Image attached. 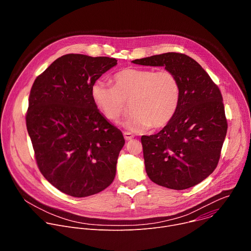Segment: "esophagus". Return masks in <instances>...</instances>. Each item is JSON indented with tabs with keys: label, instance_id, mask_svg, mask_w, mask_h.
Instances as JSON below:
<instances>
[{
	"label": "esophagus",
	"instance_id": "34e87169",
	"mask_svg": "<svg viewBox=\"0 0 251 251\" xmlns=\"http://www.w3.org/2000/svg\"><path fill=\"white\" fill-rule=\"evenodd\" d=\"M123 135H124V138H125L126 141H129V140L134 138V135L132 133H130V132H123Z\"/></svg>",
	"mask_w": 251,
	"mask_h": 251
}]
</instances>
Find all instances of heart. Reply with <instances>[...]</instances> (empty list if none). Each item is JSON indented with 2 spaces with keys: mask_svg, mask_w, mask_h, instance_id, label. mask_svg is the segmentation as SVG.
Returning a JSON list of instances; mask_svg holds the SVG:
<instances>
[{
  "mask_svg": "<svg viewBox=\"0 0 251 251\" xmlns=\"http://www.w3.org/2000/svg\"><path fill=\"white\" fill-rule=\"evenodd\" d=\"M112 80L113 86L101 80L91 86V98L107 120L118 121L127 103L132 113L124 126L133 132L163 128L174 118L180 104L181 83L173 71L128 67Z\"/></svg>",
  "mask_w": 251,
  "mask_h": 251,
  "instance_id": "1",
  "label": "heart"
}]
</instances>
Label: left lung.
<instances>
[{
	"label": "left lung",
	"mask_w": 251,
	"mask_h": 251,
	"mask_svg": "<svg viewBox=\"0 0 251 251\" xmlns=\"http://www.w3.org/2000/svg\"><path fill=\"white\" fill-rule=\"evenodd\" d=\"M132 62L164 66L181 83L180 104L172 121L159 133L141 137L148 176L172 190L200 184L217 168L226 136L220 88L195 59L184 53L167 52Z\"/></svg>",
	"instance_id": "obj_1"
}]
</instances>
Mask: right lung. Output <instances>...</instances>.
Wrapping results in <instances>:
<instances>
[{
	"label": "right lung",
	"mask_w": 251,
	"mask_h": 251,
	"mask_svg": "<svg viewBox=\"0 0 251 251\" xmlns=\"http://www.w3.org/2000/svg\"><path fill=\"white\" fill-rule=\"evenodd\" d=\"M116 64L112 57L65 54L31 86L25 122L35 161L47 180L68 196L95 195L115 177L125 140L97 109L91 86Z\"/></svg>",
	"instance_id": "1"
}]
</instances>
